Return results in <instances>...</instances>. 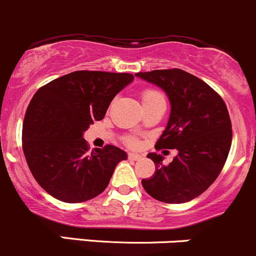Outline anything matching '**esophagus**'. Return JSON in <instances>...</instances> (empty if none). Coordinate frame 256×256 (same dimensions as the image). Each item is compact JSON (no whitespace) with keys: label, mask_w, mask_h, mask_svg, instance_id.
I'll return each mask as SVG.
<instances>
[{"label":"esophagus","mask_w":256,"mask_h":256,"mask_svg":"<svg viewBox=\"0 0 256 256\" xmlns=\"http://www.w3.org/2000/svg\"><path fill=\"white\" fill-rule=\"evenodd\" d=\"M128 158L133 161H139L142 158V155H140V154H136V152H129Z\"/></svg>","instance_id":"1"}]
</instances>
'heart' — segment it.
<instances>
[{"mask_svg": "<svg viewBox=\"0 0 256 256\" xmlns=\"http://www.w3.org/2000/svg\"><path fill=\"white\" fill-rule=\"evenodd\" d=\"M142 106L156 105V104H164V95L155 89H145L142 92ZM129 144H134V140H129Z\"/></svg>", "mask_w": 256, "mask_h": 256, "instance_id": "1", "label": "heart"}]
</instances>
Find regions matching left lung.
<instances>
[{"instance_id": "8db88e82", "label": "left lung", "mask_w": 256, "mask_h": 256, "mask_svg": "<svg viewBox=\"0 0 256 256\" xmlns=\"http://www.w3.org/2000/svg\"><path fill=\"white\" fill-rule=\"evenodd\" d=\"M166 92L171 114L156 149H176L168 166L162 156L148 154L155 174L142 180L158 202L182 204L202 194L221 172L232 144V126L224 101L202 79L182 70L136 74Z\"/></svg>"}]
</instances>
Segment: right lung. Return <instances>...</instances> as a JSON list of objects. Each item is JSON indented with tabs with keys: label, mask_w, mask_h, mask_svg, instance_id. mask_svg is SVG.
Returning <instances> with one entry per match:
<instances>
[{
	"label": "right lung",
	"mask_w": 256,
	"mask_h": 256,
	"mask_svg": "<svg viewBox=\"0 0 256 256\" xmlns=\"http://www.w3.org/2000/svg\"><path fill=\"white\" fill-rule=\"evenodd\" d=\"M134 80L129 73L76 70L40 88L23 122V151L48 194L82 202L102 193L127 152L114 145L88 151L84 132L105 117L114 98Z\"/></svg>",
	"instance_id": "right-lung-1"
}]
</instances>
